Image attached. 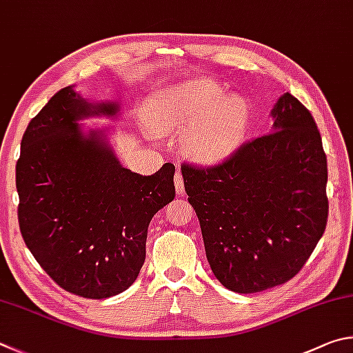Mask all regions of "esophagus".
Masks as SVG:
<instances>
[{"mask_svg":"<svg viewBox=\"0 0 353 353\" xmlns=\"http://www.w3.org/2000/svg\"><path fill=\"white\" fill-rule=\"evenodd\" d=\"M173 181H175L176 194L178 195H183L184 194V181H183V175H181V170L180 169H176V173H175V178H173Z\"/></svg>","mask_w":353,"mask_h":353,"instance_id":"1","label":"esophagus"}]
</instances>
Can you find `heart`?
Here are the masks:
<instances>
[{"label":"heart","instance_id":"heart-1","mask_svg":"<svg viewBox=\"0 0 353 353\" xmlns=\"http://www.w3.org/2000/svg\"><path fill=\"white\" fill-rule=\"evenodd\" d=\"M159 133L186 134L184 148L201 163H219L236 150L250 125V105L242 96L223 97L221 86L195 80L170 91L157 103L150 117Z\"/></svg>","mask_w":353,"mask_h":353}]
</instances>
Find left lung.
Listing matches in <instances>:
<instances>
[{
	"mask_svg": "<svg viewBox=\"0 0 353 353\" xmlns=\"http://www.w3.org/2000/svg\"><path fill=\"white\" fill-rule=\"evenodd\" d=\"M271 114L274 132L221 163L181 165L212 273L243 294L293 279L329 217L327 157L312 113L285 92Z\"/></svg>",
	"mask_w": 353,
	"mask_h": 353,
	"instance_id": "1",
	"label": "left lung"
}]
</instances>
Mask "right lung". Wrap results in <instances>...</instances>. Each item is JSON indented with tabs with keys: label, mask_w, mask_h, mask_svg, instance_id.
<instances>
[{
	"label": "right lung",
	"mask_w": 353,
	"mask_h": 353,
	"mask_svg": "<svg viewBox=\"0 0 353 353\" xmlns=\"http://www.w3.org/2000/svg\"><path fill=\"white\" fill-rule=\"evenodd\" d=\"M116 113V103H88L66 86L29 122L15 169L24 243L59 287L88 299L132 285L150 220L175 199V165L139 175L102 133L80 132L82 117Z\"/></svg>",
	"instance_id": "1"
}]
</instances>
